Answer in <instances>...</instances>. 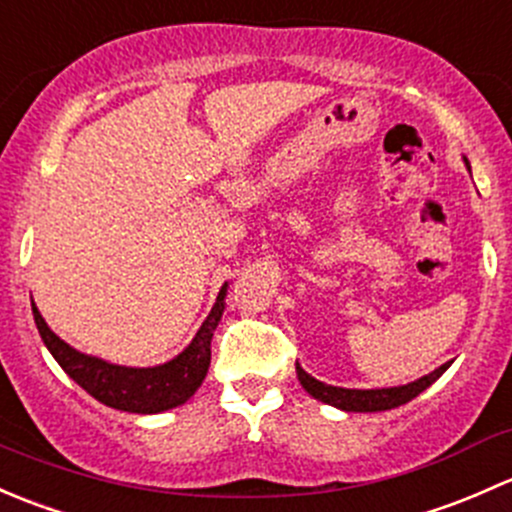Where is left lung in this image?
Wrapping results in <instances>:
<instances>
[{
	"instance_id": "obj_1",
	"label": "left lung",
	"mask_w": 512,
	"mask_h": 512,
	"mask_svg": "<svg viewBox=\"0 0 512 512\" xmlns=\"http://www.w3.org/2000/svg\"><path fill=\"white\" fill-rule=\"evenodd\" d=\"M451 365V362H449ZM449 365H441L439 370H434L426 377L416 379L412 384H404V387H389V389H342V387H330V384L318 382L315 377H310L303 367L295 362V372H298L300 384H303L305 392L310 397L320 399V402L330 404V407L345 409V412H387V409L402 407V404L412 402L416 394L424 392L429 384H434L441 377Z\"/></svg>"
}]
</instances>
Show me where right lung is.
I'll use <instances>...</instances> for the list:
<instances>
[{
  "label": "right lung",
  "mask_w": 512,
  "mask_h": 512,
  "mask_svg": "<svg viewBox=\"0 0 512 512\" xmlns=\"http://www.w3.org/2000/svg\"><path fill=\"white\" fill-rule=\"evenodd\" d=\"M224 295L226 286H221L212 313H209L192 345L182 355H177L167 365L140 367V370L138 367L110 365V362L98 360V357H88L83 352L73 350L61 337L51 333L36 305H31V310H34L41 340L49 347L54 360L91 397H96L105 407L120 409V412L157 414L187 402L207 377L209 362H212V335L217 330L221 313H224Z\"/></svg>",
  "instance_id": "right-lung-1"
}]
</instances>
